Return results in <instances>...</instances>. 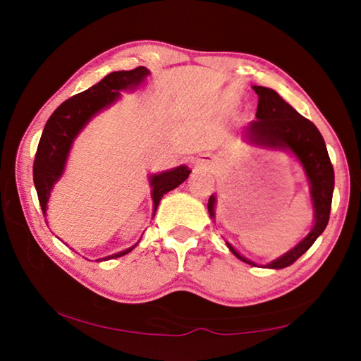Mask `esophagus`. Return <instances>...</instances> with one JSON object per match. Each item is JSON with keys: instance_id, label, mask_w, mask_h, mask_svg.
<instances>
[{"instance_id": "1", "label": "esophagus", "mask_w": 361, "mask_h": 361, "mask_svg": "<svg viewBox=\"0 0 361 361\" xmlns=\"http://www.w3.org/2000/svg\"><path fill=\"white\" fill-rule=\"evenodd\" d=\"M199 164L204 167H209V159H207V161H199Z\"/></svg>"}]
</instances>
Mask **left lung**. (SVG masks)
<instances>
[{"instance_id":"1","label":"left lung","mask_w":361,"mask_h":361,"mask_svg":"<svg viewBox=\"0 0 361 361\" xmlns=\"http://www.w3.org/2000/svg\"><path fill=\"white\" fill-rule=\"evenodd\" d=\"M253 90L258 94V109H256V119L250 122L245 129L248 143L261 146V148L293 152L301 162L305 176H307L310 197L314 204V226L309 234L290 252L264 266L269 269H283L291 266L299 256L307 252L314 245L317 237L325 231L329 212H331L334 170L331 161H329L325 140L314 126V122L299 114L276 90L262 87V85H253ZM215 204L216 197L210 195L207 207H209L212 218H215ZM226 243L240 261L256 266L253 261L237 253L229 242Z\"/></svg>"}]
</instances>
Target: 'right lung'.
I'll use <instances>...</instances> for the list:
<instances>
[{"instance_id": "1", "label": "right lung", "mask_w": 361, "mask_h": 361, "mask_svg": "<svg viewBox=\"0 0 361 361\" xmlns=\"http://www.w3.org/2000/svg\"><path fill=\"white\" fill-rule=\"evenodd\" d=\"M148 75L149 70L145 68V66H138V68L130 71L109 73L99 84H95L90 89L84 90V92L76 94L71 99L65 100L52 113L51 118L47 119L33 162V181L36 192H38L41 210L44 215L52 188L60 180V176L63 175L66 159H68L71 145L78 137V133L84 129L85 124L97 113L111 106L121 97V90H132L138 87ZM189 173H191V170L186 166H180L176 169L167 170V172L149 176L154 213L157 210L159 202L164 197V194L178 188L188 178ZM135 247L137 243L133 247L124 250V252L114 253L97 261L119 258V256L130 253Z\"/></svg>"}]
</instances>
